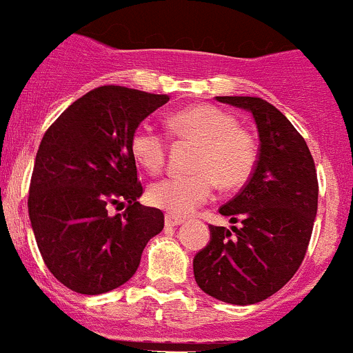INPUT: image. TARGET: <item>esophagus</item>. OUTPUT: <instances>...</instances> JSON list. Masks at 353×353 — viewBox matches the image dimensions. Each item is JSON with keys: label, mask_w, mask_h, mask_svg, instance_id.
I'll use <instances>...</instances> for the list:
<instances>
[{"label": "esophagus", "mask_w": 353, "mask_h": 353, "mask_svg": "<svg viewBox=\"0 0 353 353\" xmlns=\"http://www.w3.org/2000/svg\"><path fill=\"white\" fill-rule=\"evenodd\" d=\"M183 221H185L183 218H176V216H172V214H166V218H165L166 226H178V225H181Z\"/></svg>", "instance_id": "obj_1"}]
</instances>
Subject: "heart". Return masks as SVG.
Wrapping results in <instances>:
<instances>
[{"label":"heart","mask_w":353,"mask_h":353,"mask_svg":"<svg viewBox=\"0 0 353 353\" xmlns=\"http://www.w3.org/2000/svg\"><path fill=\"white\" fill-rule=\"evenodd\" d=\"M168 127L178 141L197 145L190 161L194 173L152 183L148 190L152 205L181 218L211 201L216 183L223 190H236L250 180L257 165L256 142L233 114L211 104H194L170 114ZM130 152L141 168L156 175L166 163L168 139L141 123L132 132Z\"/></svg>","instance_id":"obj_1"}]
</instances>
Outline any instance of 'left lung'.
<instances>
[{
    "instance_id": "left-lung-1",
    "label": "left lung",
    "mask_w": 353,
    "mask_h": 353,
    "mask_svg": "<svg viewBox=\"0 0 353 353\" xmlns=\"http://www.w3.org/2000/svg\"><path fill=\"white\" fill-rule=\"evenodd\" d=\"M216 99L252 113L261 145L250 180L219 208L240 226L211 225V242L194 257V276L208 295L250 305L276 294L302 264L319 185L305 141L280 110L261 97Z\"/></svg>"
}]
</instances>
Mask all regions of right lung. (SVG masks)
<instances>
[{
	"instance_id": "add662e5",
	"label": "right lung",
	"mask_w": 353,
	"mask_h": 353,
	"mask_svg": "<svg viewBox=\"0 0 353 353\" xmlns=\"http://www.w3.org/2000/svg\"><path fill=\"white\" fill-rule=\"evenodd\" d=\"M168 94L121 85L89 90L46 130L29 187V218L44 264L59 283L99 295L127 283L165 214L139 202L144 187L132 132ZM111 205H127L111 216Z\"/></svg>"
}]
</instances>
